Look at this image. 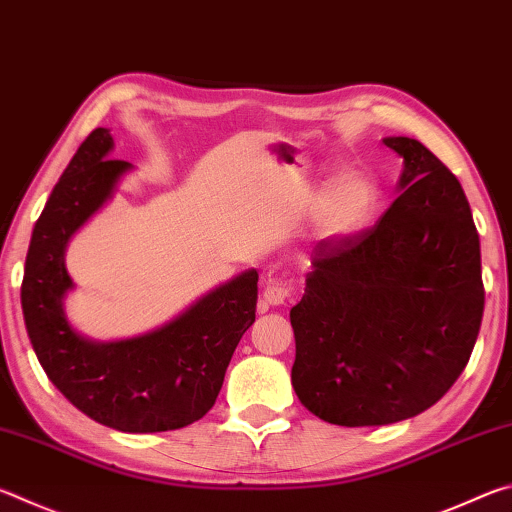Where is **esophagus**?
I'll list each match as a JSON object with an SVG mask.
<instances>
[{
  "mask_svg": "<svg viewBox=\"0 0 512 512\" xmlns=\"http://www.w3.org/2000/svg\"><path fill=\"white\" fill-rule=\"evenodd\" d=\"M289 296H291V287L287 282L275 280V277H268L266 289H264V300L268 302V305H273V307L284 305V302L289 300Z\"/></svg>",
  "mask_w": 512,
  "mask_h": 512,
  "instance_id": "1",
  "label": "esophagus"
}]
</instances>
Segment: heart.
<instances>
[{
	"label": "heart",
	"instance_id": "b5f03b06",
	"mask_svg": "<svg viewBox=\"0 0 512 512\" xmlns=\"http://www.w3.org/2000/svg\"><path fill=\"white\" fill-rule=\"evenodd\" d=\"M377 187L361 176L329 185L311 207V228L323 239H343L366 228L377 212Z\"/></svg>",
	"mask_w": 512,
	"mask_h": 512
}]
</instances>
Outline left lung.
Returning <instances> with one entry per match:
<instances>
[{
  "instance_id": "left-lung-1",
  "label": "left lung",
  "mask_w": 512,
  "mask_h": 512,
  "mask_svg": "<svg viewBox=\"0 0 512 512\" xmlns=\"http://www.w3.org/2000/svg\"><path fill=\"white\" fill-rule=\"evenodd\" d=\"M402 194L379 221L314 248L291 309V384L320 420L377 427L413 418L461 377L483 318L479 232L456 176L411 137Z\"/></svg>"
}]
</instances>
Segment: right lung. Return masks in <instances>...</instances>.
Listing matches in <instances>:
<instances>
[{
    "label": "right lung",
    "instance_id": "add662e5",
    "mask_svg": "<svg viewBox=\"0 0 512 512\" xmlns=\"http://www.w3.org/2000/svg\"><path fill=\"white\" fill-rule=\"evenodd\" d=\"M112 135L94 128L51 192L24 264L22 311L40 366L88 418L117 431L183 429L212 409L232 352L255 323L257 271L237 275L155 332L97 343L67 323V241L131 169L110 160Z\"/></svg>",
    "mask_w": 512,
    "mask_h": 512
}]
</instances>
